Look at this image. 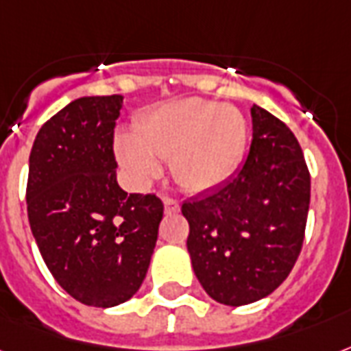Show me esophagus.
<instances>
[{"mask_svg":"<svg viewBox=\"0 0 351 351\" xmlns=\"http://www.w3.org/2000/svg\"><path fill=\"white\" fill-rule=\"evenodd\" d=\"M164 206H165V213H178V211H180V204H178V200L171 199V197H165Z\"/></svg>","mask_w":351,"mask_h":351,"instance_id":"obj_1","label":"esophagus"}]
</instances>
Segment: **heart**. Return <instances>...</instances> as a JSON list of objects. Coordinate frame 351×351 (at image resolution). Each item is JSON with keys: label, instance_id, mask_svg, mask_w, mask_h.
<instances>
[{"label": "heart", "instance_id": "1", "mask_svg": "<svg viewBox=\"0 0 351 351\" xmlns=\"http://www.w3.org/2000/svg\"><path fill=\"white\" fill-rule=\"evenodd\" d=\"M245 151V119L228 106L184 99L164 104L121 134L116 152L134 184L160 175L158 160H169L171 175L189 191L228 180Z\"/></svg>", "mask_w": 351, "mask_h": 351}]
</instances>
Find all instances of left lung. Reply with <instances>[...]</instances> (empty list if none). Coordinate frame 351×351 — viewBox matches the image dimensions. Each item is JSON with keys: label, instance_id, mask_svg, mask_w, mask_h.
Returning <instances> with one entry per match:
<instances>
[{"label": "left lung", "instance_id": "1", "mask_svg": "<svg viewBox=\"0 0 351 351\" xmlns=\"http://www.w3.org/2000/svg\"><path fill=\"white\" fill-rule=\"evenodd\" d=\"M252 143L232 180L182 204L200 285L224 306L278 289L300 256L311 176L291 128L254 104Z\"/></svg>", "mask_w": 351, "mask_h": 351}]
</instances>
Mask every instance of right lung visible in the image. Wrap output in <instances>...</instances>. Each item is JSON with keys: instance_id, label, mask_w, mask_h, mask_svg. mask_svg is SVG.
<instances>
[{"instance_id": "1", "label": "right lung", "mask_w": 351, "mask_h": 351, "mask_svg": "<svg viewBox=\"0 0 351 351\" xmlns=\"http://www.w3.org/2000/svg\"><path fill=\"white\" fill-rule=\"evenodd\" d=\"M121 106V95L75 99L42 125L29 156L27 215L40 254L58 285L93 307L136 294L164 217L156 195H128L116 180Z\"/></svg>"}]
</instances>
